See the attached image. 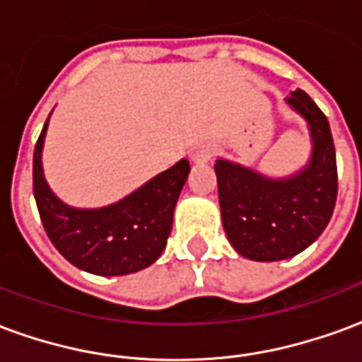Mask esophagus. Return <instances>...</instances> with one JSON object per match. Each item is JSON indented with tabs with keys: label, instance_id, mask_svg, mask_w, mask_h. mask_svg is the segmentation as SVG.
<instances>
[{
	"label": "esophagus",
	"instance_id": "esophagus-1",
	"mask_svg": "<svg viewBox=\"0 0 362 362\" xmlns=\"http://www.w3.org/2000/svg\"><path fill=\"white\" fill-rule=\"evenodd\" d=\"M215 157V149H213L211 145H197L196 149L192 151V160L196 163V165H205V163H209L211 158Z\"/></svg>",
	"mask_w": 362,
	"mask_h": 362
}]
</instances>
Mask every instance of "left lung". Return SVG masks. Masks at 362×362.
Wrapping results in <instances>:
<instances>
[{
    "label": "left lung",
    "mask_w": 362,
    "mask_h": 362,
    "mask_svg": "<svg viewBox=\"0 0 362 362\" xmlns=\"http://www.w3.org/2000/svg\"><path fill=\"white\" fill-rule=\"evenodd\" d=\"M310 129L308 165L287 178H267L225 158L215 163L223 227L240 256L277 262L296 256L318 238L337 199V165L324 112L304 90L287 96Z\"/></svg>",
    "instance_id": "1"
}]
</instances>
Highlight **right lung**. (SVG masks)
<instances>
[{
  "label": "right lung",
  "mask_w": 362,
  "mask_h": 362,
  "mask_svg": "<svg viewBox=\"0 0 362 362\" xmlns=\"http://www.w3.org/2000/svg\"><path fill=\"white\" fill-rule=\"evenodd\" d=\"M48 119L33 157V192L44 230L64 258L95 275H127L149 267L163 254L173 228L174 207L188 180L189 163L178 160L165 173L116 204L77 209L54 196L42 170Z\"/></svg>",
  "instance_id": "right-lung-1"
}]
</instances>
